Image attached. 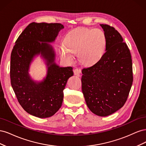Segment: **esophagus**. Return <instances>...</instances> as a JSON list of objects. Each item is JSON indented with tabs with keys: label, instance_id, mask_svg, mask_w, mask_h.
Returning a JSON list of instances; mask_svg holds the SVG:
<instances>
[{
	"label": "esophagus",
	"instance_id": "34e87169",
	"mask_svg": "<svg viewBox=\"0 0 146 146\" xmlns=\"http://www.w3.org/2000/svg\"><path fill=\"white\" fill-rule=\"evenodd\" d=\"M81 72V69L78 68H76L74 69V74L76 76H79Z\"/></svg>",
	"mask_w": 146,
	"mask_h": 146
}]
</instances>
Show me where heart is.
<instances>
[{
	"instance_id": "heart-1",
	"label": "heart",
	"mask_w": 146,
	"mask_h": 146,
	"mask_svg": "<svg viewBox=\"0 0 146 146\" xmlns=\"http://www.w3.org/2000/svg\"><path fill=\"white\" fill-rule=\"evenodd\" d=\"M106 37L100 29L82 28L69 33L66 38L65 45L60 46L61 57L69 63L74 61V54L83 64L90 65L99 61L104 54Z\"/></svg>"
}]
</instances>
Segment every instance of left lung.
<instances>
[{
	"label": "left lung",
	"mask_w": 146,
	"mask_h": 146,
	"mask_svg": "<svg viewBox=\"0 0 146 146\" xmlns=\"http://www.w3.org/2000/svg\"><path fill=\"white\" fill-rule=\"evenodd\" d=\"M106 37L100 59L82 70V89L88 107L96 115L107 116L121 108L133 80L131 54L121 34L112 26L100 24Z\"/></svg>",
	"instance_id": "left-lung-1"
}]
</instances>
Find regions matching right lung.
I'll list each match as a JSON object with an SVG mask.
<instances>
[{
  "label": "right lung",
  "instance_id": "add662e5",
  "mask_svg": "<svg viewBox=\"0 0 146 146\" xmlns=\"http://www.w3.org/2000/svg\"><path fill=\"white\" fill-rule=\"evenodd\" d=\"M63 28L60 23H30L11 51L10 80L17 101L26 112L39 118L50 117L60 108L68 79L74 74L72 67L55 64L54 50L47 43L54 41ZM40 52L47 60L48 72L43 82L36 84L30 79L28 70L33 56Z\"/></svg>",
  "mask_w": 146,
  "mask_h": 146
}]
</instances>
